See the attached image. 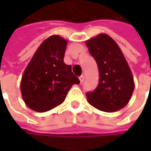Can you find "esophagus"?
I'll return each mask as SVG.
<instances>
[{"label":"esophagus","mask_w":151,"mask_h":151,"mask_svg":"<svg viewBox=\"0 0 151 151\" xmlns=\"http://www.w3.org/2000/svg\"><path fill=\"white\" fill-rule=\"evenodd\" d=\"M78 78H79V81H80V83H81V84H82V83L84 82V80H85V77H84L83 75L80 76V77H79Z\"/></svg>","instance_id":"esophagus-1"}]
</instances>
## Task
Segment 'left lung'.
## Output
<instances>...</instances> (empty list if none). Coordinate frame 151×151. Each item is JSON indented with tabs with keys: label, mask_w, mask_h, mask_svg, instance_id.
Returning a JSON list of instances; mask_svg holds the SVG:
<instances>
[{
	"label": "left lung",
	"mask_w": 151,
	"mask_h": 151,
	"mask_svg": "<svg viewBox=\"0 0 151 151\" xmlns=\"http://www.w3.org/2000/svg\"><path fill=\"white\" fill-rule=\"evenodd\" d=\"M99 69V83L93 92L86 93L87 101L107 113L121 110L130 101L135 82L129 65L116 42L101 33L86 41Z\"/></svg>",
	"instance_id": "8db88e82"
}]
</instances>
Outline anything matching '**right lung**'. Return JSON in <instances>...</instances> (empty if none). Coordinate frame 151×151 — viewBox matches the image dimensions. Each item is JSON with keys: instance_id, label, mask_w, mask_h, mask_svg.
<instances>
[{"instance_id": "1", "label": "right lung", "mask_w": 151, "mask_h": 151, "mask_svg": "<svg viewBox=\"0 0 151 151\" xmlns=\"http://www.w3.org/2000/svg\"><path fill=\"white\" fill-rule=\"evenodd\" d=\"M67 40L52 35L40 45L25 68L21 79V93L30 109L44 113L64 102L73 85L79 79L65 64Z\"/></svg>"}]
</instances>
